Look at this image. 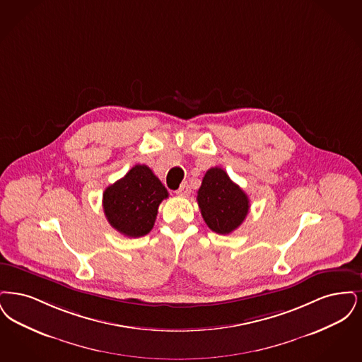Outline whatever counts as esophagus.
Returning a JSON list of instances; mask_svg holds the SVG:
<instances>
[{
    "mask_svg": "<svg viewBox=\"0 0 362 362\" xmlns=\"http://www.w3.org/2000/svg\"><path fill=\"white\" fill-rule=\"evenodd\" d=\"M178 196H182V197H187L190 194V187H189L188 182H184V184H181V187L177 189V192H175Z\"/></svg>",
    "mask_w": 362,
    "mask_h": 362,
    "instance_id": "34e87169",
    "label": "esophagus"
}]
</instances>
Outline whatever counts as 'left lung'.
Masks as SVG:
<instances>
[{
    "label": "left lung",
    "mask_w": 362,
    "mask_h": 362,
    "mask_svg": "<svg viewBox=\"0 0 362 362\" xmlns=\"http://www.w3.org/2000/svg\"><path fill=\"white\" fill-rule=\"evenodd\" d=\"M197 203L206 226L221 235L235 231L250 208L247 194L221 168H211L205 173Z\"/></svg>",
    "instance_id": "8db88e82"
}]
</instances>
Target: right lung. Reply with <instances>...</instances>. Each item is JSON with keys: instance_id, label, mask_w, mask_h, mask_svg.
Segmentation results:
<instances>
[{"instance_id": "1", "label": "right lung", "mask_w": 362, "mask_h": 362, "mask_svg": "<svg viewBox=\"0 0 362 362\" xmlns=\"http://www.w3.org/2000/svg\"><path fill=\"white\" fill-rule=\"evenodd\" d=\"M169 193L146 165H135L103 193V208L110 226L123 235L148 234L157 219L158 206Z\"/></svg>"}]
</instances>
